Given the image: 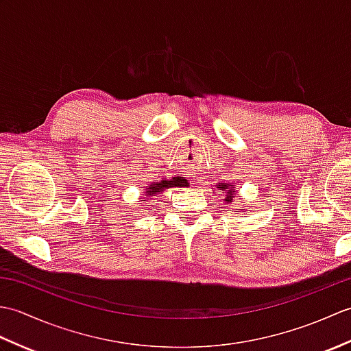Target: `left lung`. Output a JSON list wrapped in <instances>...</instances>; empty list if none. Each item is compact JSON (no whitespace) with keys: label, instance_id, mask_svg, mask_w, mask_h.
I'll use <instances>...</instances> for the list:
<instances>
[{"label":"left lung","instance_id":"8db88e82","mask_svg":"<svg viewBox=\"0 0 351 351\" xmlns=\"http://www.w3.org/2000/svg\"><path fill=\"white\" fill-rule=\"evenodd\" d=\"M217 189H221L223 191H226L228 193V197H226V200H228V202H232V191H234V187H230L229 189V185H217Z\"/></svg>","mask_w":351,"mask_h":351}]
</instances>
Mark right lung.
I'll return each mask as SVG.
<instances>
[{
    "label": "right lung",
    "instance_id": "1",
    "mask_svg": "<svg viewBox=\"0 0 351 351\" xmlns=\"http://www.w3.org/2000/svg\"><path fill=\"white\" fill-rule=\"evenodd\" d=\"M181 180L180 178H173L171 181H161V182H156V184H152L151 187L147 189V191H145L147 196H155L156 193L158 191H162L164 189H169V187H173V185H181Z\"/></svg>",
    "mask_w": 351,
    "mask_h": 351
}]
</instances>
